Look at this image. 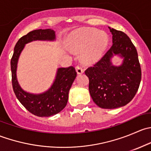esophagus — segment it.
Returning a JSON list of instances; mask_svg holds the SVG:
<instances>
[{
    "label": "esophagus",
    "instance_id": "obj_1",
    "mask_svg": "<svg viewBox=\"0 0 151 151\" xmlns=\"http://www.w3.org/2000/svg\"><path fill=\"white\" fill-rule=\"evenodd\" d=\"M75 68H76V71H77V74H81L84 72V70H83V68H82V66H79V65H77V66L75 67Z\"/></svg>",
    "mask_w": 151,
    "mask_h": 151
}]
</instances>
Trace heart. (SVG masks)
I'll list each match as a JSON object with an SVG mask.
<instances>
[{
	"label": "heart",
	"mask_w": 151,
	"mask_h": 151,
	"mask_svg": "<svg viewBox=\"0 0 151 151\" xmlns=\"http://www.w3.org/2000/svg\"><path fill=\"white\" fill-rule=\"evenodd\" d=\"M108 42L105 32L93 28L80 29L70 35V48L73 51H82L81 60L85 63L98 60L104 54Z\"/></svg>",
	"instance_id": "1"
}]
</instances>
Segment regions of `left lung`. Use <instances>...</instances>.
I'll return each mask as SVG.
<instances>
[{"label": "left lung", "instance_id": "1", "mask_svg": "<svg viewBox=\"0 0 151 151\" xmlns=\"http://www.w3.org/2000/svg\"><path fill=\"white\" fill-rule=\"evenodd\" d=\"M112 45L93 66L85 70L89 78V92L95 104L103 109L125 106L134 97L141 81V68L137 52L129 36L109 27ZM124 60L118 67L112 64L114 55Z\"/></svg>", "mask_w": 151, "mask_h": 151}]
</instances>
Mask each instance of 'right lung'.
I'll use <instances>...</instances> for the list:
<instances>
[{"label": "right lung", "instance_id": "add662e5", "mask_svg": "<svg viewBox=\"0 0 151 151\" xmlns=\"http://www.w3.org/2000/svg\"><path fill=\"white\" fill-rule=\"evenodd\" d=\"M55 31L52 29H39L29 32L18 40L11 60L12 81L17 98L30 113L39 117H50L60 112L66 106L68 92L77 72L73 66L58 68L53 84L45 92L33 94L23 91L17 79V68L19 55L26 44L33 41H54Z\"/></svg>", "mask_w": 151, "mask_h": 151}]
</instances>
